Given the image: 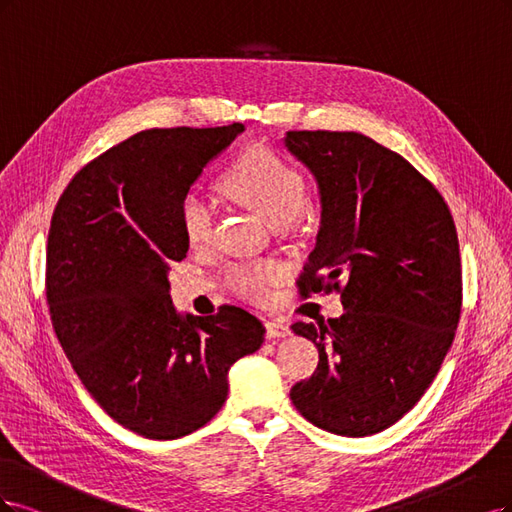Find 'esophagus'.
Returning a JSON list of instances; mask_svg holds the SVG:
<instances>
[{"label": "esophagus", "mask_w": 512, "mask_h": 512, "mask_svg": "<svg viewBox=\"0 0 512 512\" xmlns=\"http://www.w3.org/2000/svg\"><path fill=\"white\" fill-rule=\"evenodd\" d=\"M289 334H291V329L285 323H280V321H268L266 323V336L270 340H274V338H287Z\"/></svg>", "instance_id": "1"}]
</instances>
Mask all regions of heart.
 Listing matches in <instances>:
<instances>
[{
	"instance_id": "heart-1",
	"label": "heart",
	"mask_w": 512,
	"mask_h": 512,
	"mask_svg": "<svg viewBox=\"0 0 512 512\" xmlns=\"http://www.w3.org/2000/svg\"><path fill=\"white\" fill-rule=\"evenodd\" d=\"M225 191L251 208L272 229H285L300 217L308 202L304 176L270 148H251L223 180ZM178 219L189 244H204L212 234L214 206L202 191L185 193L178 206ZM283 274L272 261L238 263L225 272V285L242 300L263 302L270 285Z\"/></svg>"
}]
</instances>
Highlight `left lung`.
I'll return each mask as SVG.
<instances>
[{
  "instance_id": "obj_1",
  "label": "left lung",
  "mask_w": 512,
  "mask_h": 512,
  "mask_svg": "<svg viewBox=\"0 0 512 512\" xmlns=\"http://www.w3.org/2000/svg\"><path fill=\"white\" fill-rule=\"evenodd\" d=\"M315 176L321 227L298 278L302 298L340 293L344 315L293 323L319 366L291 402L312 425L361 438L415 406L449 353L461 315L451 210L410 163L357 131H289Z\"/></svg>"
}]
</instances>
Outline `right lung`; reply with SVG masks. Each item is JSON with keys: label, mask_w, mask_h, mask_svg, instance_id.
Here are the masks:
<instances>
[{"label": "right lung", "mask_w": 512, "mask_h": 512, "mask_svg": "<svg viewBox=\"0 0 512 512\" xmlns=\"http://www.w3.org/2000/svg\"><path fill=\"white\" fill-rule=\"evenodd\" d=\"M240 131H140L87 163L53 212L46 300L57 340L95 402L144 438L200 430L227 398V370L263 344L266 327L240 306L180 317L168 283L189 251L180 200Z\"/></svg>", "instance_id": "1"}]
</instances>
